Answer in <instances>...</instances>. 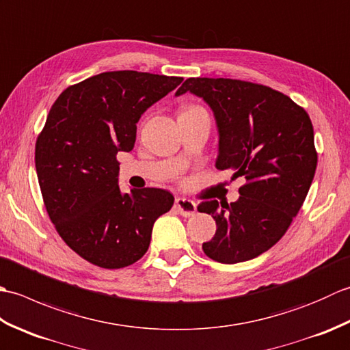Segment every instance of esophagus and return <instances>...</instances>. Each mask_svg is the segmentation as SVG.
Masks as SVG:
<instances>
[{"instance_id":"34e87169","label":"esophagus","mask_w":350,"mask_h":350,"mask_svg":"<svg viewBox=\"0 0 350 350\" xmlns=\"http://www.w3.org/2000/svg\"><path fill=\"white\" fill-rule=\"evenodd\" d=\"M176 209L180 212L183 217H192L197 211V204L188 198H176Z\"/></svg>"}]
</instances>
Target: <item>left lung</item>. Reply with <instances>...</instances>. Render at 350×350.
Returning <instances> with one entry per match:
<instances>
[{
	"mask_svg": "<svg viewBox=\"0 0 350 350\" xmlns=\"http://www.w3.org/2000/svg\"><path fill=\"white\" fill-rule=\"evenodd\" d=\"M187 92L211 107L218 129V170L247 183L234 203L198 204L217 222L203 243L215 262L234 265L272 248L298 215L317 167L313 124L306 109L271 87L228 78H189Z\"/></svg>",
	"mask_w": 350,
	"mask_h": 350,
	"instance_id": "1",
	"label": "left lung"
}]
</instances>
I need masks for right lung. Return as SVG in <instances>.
Returning <instances> with one entry per match:
<instances>
[{"label":"right lung","instance_id":"obj_1","mask_svg":"<svg viewBox=\"0 0 350 350\" xmlns=\"http://www.w3.org/2000/svg\"><path fill=\"white\" fill-rule=\"evenodd\" d=\"M183 78L103 72L70 85L52 105L36 143L42 197L58 234L78 256L105 269L146 254L154 221L174 197L159 188H118V152H131L147 108Z\"/></svg>","mask_w":350,"mask_h":350}]
</instances>
